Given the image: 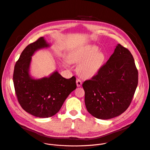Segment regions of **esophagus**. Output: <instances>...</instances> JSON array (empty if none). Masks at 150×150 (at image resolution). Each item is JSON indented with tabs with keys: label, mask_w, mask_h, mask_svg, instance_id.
I'll list each match as a JSON object with an SVG mask.
<instances>
[{
	"label": "esophagus",
	"mask_w": 150,
	"mask_h": 150,
	"mask_svg": "<svg viewBox=\"0 0 150 150\" xmlns=\"http://www.w3.org/2000/svg\"><path fill=\"white\" fill-rule=\"evenodd\" d=\"M81 85H82V81L80 79H76V85H77V87H81Z\"/></svg>",
	"instance_id": "esophagus-1"
}]
</instances>
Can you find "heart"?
<instances>
[{"label":"heart","instance_id":"1","mask_svg":"<svg viewBox=\"0 0 150 150\" xmlns=\"http://www.w3.org/2000/svg\"><path fill=\"white\" fill-rule=\"evenodd\" d=\"M96 46L88 45L74 51L69 56L66 65L70 63H79L78 72L83 78H91L94 76L100 70L104 63V54L98 51Z\"/></svg>","mask_w":150,"mask_h":150}]
</instances>
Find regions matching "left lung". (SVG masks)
<instances>
[{
  "mask_svg": "<svg viewBox=\"0 0 150 150\" xmlns=\"http://www.w3.org/2000/svg\"><path fill=\"white\" fill-rule=\"evenodd\" d=\"M138 82L133 56L118 44L97 74L82 83L87 111L104 120L120 115L129 106Z\"/></svg>",
  "mask_w": 150,
  "mask_h": 150,
  "instance_id": "8db88e82",
  "label": "left lung"
}]
</instances>
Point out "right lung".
Here are the masks:
<instances>
[{"label": "right lung", "instance_id": "obj_1", "mask_svg": "<svg viewBox=\"0 0 150 150\" xmlns=\"http://www.w3.org/2000/svg\"><path fill=\"white\" fill-rule=\"evenodd\" d=\"M50 46L44 37L27 46L15 64L13 75L15 90L21 106L27 113L41 118L55 115L76 88L74 76L66 79L57 71L49 76L39 79L31 75L32 56L38 50Z\"/></svg>", "mask_w": 150, "mask_h": 150}]
</instances>
